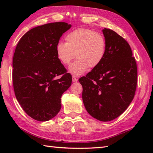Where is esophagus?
<instances>
[{
	"label": "esophagus",
	"instance_id": "34e87169",
	"mask_svg": "<svg viewBox=\"0 0 153 153\" xmlns=\"http://www.w3.org/2000/svg\"><path fill=\"white\" fill-rule=\"evenodd\" d=\"M77 81H78V79L76 78V76H72V82H77Z\"/></svg>",
	"mask_w": 153,
	"mask_h": 153
}]
</instances>
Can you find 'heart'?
Returning a JSON list of instances; mask_svg holds the SVG:
<instances>
[{
	"mask_svg": "<svg viewBox=\"0 0 153 153\" xmlns=\"http://www.w3.org/2000/svg\"><path fill=\"white\" fill-rule=\"evenodd\" d=\"M65 39L66 43L59 42L56 45V57L64 66H68L77 57L69 68L74 76L85 73L89 67L91 69L97 68L105 56V37L90 29L77 28L68 33Z\"/></svg>",
	"mask_w": 153,
	"mask_h": 153,
	"instance_id": "heart-1",
	"label": "heart"
}]
</instances>
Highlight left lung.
Wrapping results in <instances>:
<instances>
[{"instance_id": "left-lung-1", "label": "left lung", "mask_w": 153, "mask_h": 153, "mask_svg": "<svg viewBox=\"0 0 153 153\" xmlns=\"http://www.w3.org/2000/svg\"><path fill=\"white\" fill-rule=\"evenodd\" d=\"M102 32L106 43L105 56L79 82L87 111L100 121L108 122L121 115L134 99L137 68L128 42L110 29L105 28Z\"/></svg>"}]
</instances>
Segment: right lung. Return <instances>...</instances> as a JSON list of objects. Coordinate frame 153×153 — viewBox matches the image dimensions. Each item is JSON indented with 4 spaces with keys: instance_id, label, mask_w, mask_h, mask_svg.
<instances>
[{
    "instance_id": "add662e5",
    "label": "right lung",
    "mask_w": 153,
    "mask_h": 153,
    "mask_svg": "<svg viewBox=\"0 0 153 153\" xmlns=\"http://www.w3.org/2000/svg\"><path fill=\"white\" fill-rule=\"evenodd\" d=\"M71 26L54 22L34 27L23 35L16 47L12 62L15 95L25 112L37 121L56 116L61 97L71 84V74L56 54L60 38Z\"/></svg>"
}]
</instances>
